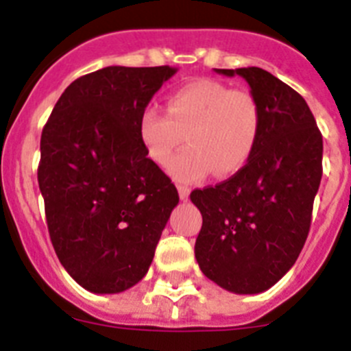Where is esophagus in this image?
<instances>
[{
	"instance_id": "esophagus-1",
	"label": "esophagus",
	"mask_w": 351,
	"mask_h": 351,
	"mask_svg": "<svg viewBox=\"0 0 351 351\" xmlns=\"http://www.w3.org/2000/svg\"><path fill=\"white\" fill-rule=\"evenodd\" d=\"M178 191L181 200H188V197H190V188L188 186H178Z\"/></svg>"
}]
</instances>
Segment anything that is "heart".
<instances>
[{
	"mask_svg": "<svg viewBox=\"0 0 351 351\" xmlns=\"http://www.w3.org/2000/svg\"><path fill=\"white\" fill-rule=\"evenodd\" d=\"M262 126L256 98L218 80L200 79L173 91L167 112L147 105L138 116V137L154 163L165 165L186 135L189 147L167 165L170 178L195 182L213 169L226 178L247 163Z\"/></svg>",
	"mask_w": 351,
	"mask_h": 351,
	"instance_id": "heart-1",
	"label": "heart"
}]
</instances>
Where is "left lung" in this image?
<instances>
[{
  "label": "left lung",
  "mask_w": 351,
  "mask_h": 351,
  "mask_svg": "<svg viewBox=\"0 0 351 351\" xmlns=\"http://www.w3.org/2000/svg\"><path fill=\"white\" fill-rule=\"evenodd\" d=\"M241 75L262 114L255 151L230 179L191 191L202 214L195 243L200 271L234 293H260L299 258L322 181L324 141L302 96L262 68Z\"/></svg>",
  "instance_id": "1"
}]
</instances>
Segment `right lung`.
<instances>
[{"instance_id": "1", "label": "right lung", "mask_w": 351, "mask_h": 351, "mask_svg": "<svg viewBox=\"0 0 351 351\" xmlns=\"http://www.w3.org/2000/svg\"><path fill=\"white\" fill-rule=\"evenodd\" d=\"M176 71H93L64 89L43 126L38 186L52 246L93 293H119L144 278L179 202L138 137V116Z\"/></svg>"}]
</instances>
